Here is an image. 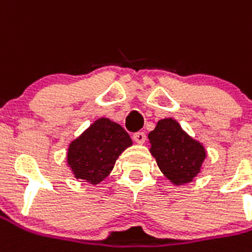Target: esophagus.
Here are the masks:
<instances>
[{"label": "esophagus", "instance_id": "esophagus-1", "mask_svg": "<svg viewBox=\"0 0 252 252\" xmlns=\"http://www.w3.org/2000/svg\"><path fill=\"white\" fill-rule=\"evenodd\" d=\"M133 140L138 144H143L146 142V133L144 132H136V133H133Z\"/></svg>", "mask_w": 252, "mask_h": 252}]
</instances>
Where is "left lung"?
Segmentation results:
<instances>
[{
    "label": "left lung",
    "instance_id": "left-lung-1",
    "mask_svg": "<svg viewBox=\"0 0 252 252\" xmlns=\"http://www.w3.org/2000/svg\"><path fill=\"white\" fill-rule=\"evenodd\" d=\"M151 156L173 186L192 183L203 169L207 151L202 142L184 131L179 121L161 119L149 133Z\"/></svg>",
    "mask_w": 252,
    "mask_h": 252
}]
</instances>
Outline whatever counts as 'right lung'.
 Segmentation results:
<instances>
[{"mask_svg":"<svg viewBox=\"0 0 252 252\" xmlns=\"http://www.w3.org/2000/svg\"><path fill=\"white\" fill-rule=\"evenodd\" d=\"M132 143L120 124L99 117L68 144L66 166L76 180L96 186L110 175L117 158Z\"/></svg>","mask_w":252,"mask_h":252,"instance_id":"obj_1","label":"right lung"}]
</instances>
